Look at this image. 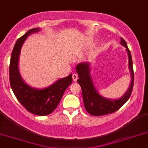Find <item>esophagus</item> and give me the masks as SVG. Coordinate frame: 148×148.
Listing matches in <instances>:
<instances>
[{
    "label": "esophagus",
    "mask_w": 148,
    "mask_h": 148,
    "mask_svg": "<svg viewBox=\"0 0 148 148\" xmlns=\"http://www.w3.org/2000/svg\"><path fill=\"white\" fill-rule=\"evenodd\" d=\"M73 79L74 81H76L77 80H78V75L75 74V73L73 74Z\"/></svg>",
    "instance_id": "1"
}]
</instances>
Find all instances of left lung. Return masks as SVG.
<instances>
[{
	"mask_svg": "<svg viewBox=\"0 0 148 148\" xmlns=\"http://www.w3.org/2000/svg\"><path fill=\"white\" fill-rule=\"evenodd\" d=\"M120 44L126 48L128 56V67L131 73V84L126 92L118 99H109L99 94L93 83L90 74V64L88 62L80 63L76 66V72L78 75V83L81 87L83 101L86 112L93 116H101L114 113L121 108L129 99L134 86V73L131 54L127 46L126 42L121 37Z\"/></svg>",
	"mask_w": 148,
	"mask_h": 148,
	"instance_id": "left-lung-1",
	"label": "left lung"
}]
</instances>
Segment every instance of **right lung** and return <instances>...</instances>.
<instances>
[{
    "mask_svg": "<svg viewBox=\"0 0 148 148\" xmlns=\"http://www.w3.org/2000/svg\"><path fill=\"white\" fill-rule=\"evenodd\" d=\"M40 28H32L16 42L11 56L9 80L12 91L19 102L34 114H50L59 105L65 90L73 82L72 74L61 78L44 89H36L27 84L20 75L18 62L22 46L29 35L37 33Z\"/></svg>",
    "mask_w": 148,
    "mask_h": 148,
    "instance_id": "1",
    "label": "right lung"
}]
</instances>
